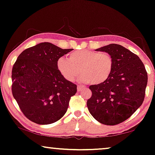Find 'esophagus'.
Listing matches in <instances>:
<instances>
[{"mask_svg": "<svg viewBox=\"0 0 155 155\" xmlns=\"http://www.w3.org/2000/svg\"><path fill=\"white\" fill-rule=\"evenodd\" d=\"M84 88V87L82 86V85H78L77 86V90H78V92H80V91H82Z\"/></svg>", "mask_w": 155, "mask_h": 155, "instance_id": "1", "label": "esophagus"}]
</instances>
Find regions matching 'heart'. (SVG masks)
Masks as SVG:
<instances>
[{"mask_svg": "<svg viewBox=\"0 0 155 155\" xmlns=\"http://www.w3.org/2000/svg\"><path fill=\"white\" fill-rule=\"evenodd\" d=\"M56 65L59 73L68 81H73L80 71V81L98 84L109 79L113 71L114 61L107 52L82 49L71 52L68 59L61 57Z\"/></svg>", "mask_w": 155, "mask_h": 155, "instance_id": "1", "label": "heart"}]
</instances>
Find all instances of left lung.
I'll list each match as a JSON object with an SVG mask.
<instances>
[{
    "mask_svg": "<svg viewBox=\"0 0 155 155\" xmlns=\"http://www.w3.org/2000/svg\"><path fill=\"white\" fill-rule=\"evenodd\" d=\"M96 51L111 55L113 71L107 81L90 86L92 94L87 106L97 121L114 126L128 119L142 105L147 73L139 57L121 45L111 44Z\"/></svg>",
    "mask_w": 155,
    "mask_h": 155,
    "instance_id": "1",
    "label": "left lung"
}]
</instances>
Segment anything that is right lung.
Segmentation results:
<instances>
[{
	"mask_svg": "<svg viewBox=\"0 0 155 155\" xmlns=\"http://www.w3.org/2000/svg\"><path fill=\"white\" fill-rule=\"evenodd\" d=\"M72 50L42 42L19 55L12 67V92L21 111L31 121L53 124L66 113L77 85L61 75L56 63Z\"/></svg>",
	"mask_w": 155,
	"mask_h": 155,
	"instance_id": "add662e5",
	"label": "right lung"
}]
</instances>
